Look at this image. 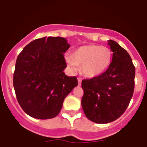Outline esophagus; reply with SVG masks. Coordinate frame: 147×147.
Listing matches in <instances>:
<instances>
[{
	"mask_svg": "<svg viewBox=\"0 0 147 147\" xmlns=\"http://www.w3.org/2000/svg\"><path fill=\"white\" fill-rule=\"evenodd\" d=\"M78 86H81V79H78Z\"/></svg>",
	"mask_w": 147,
	"mask_h": 147,
	"instance_id": "1",
	"label": "esophagus"
}]
</instances>
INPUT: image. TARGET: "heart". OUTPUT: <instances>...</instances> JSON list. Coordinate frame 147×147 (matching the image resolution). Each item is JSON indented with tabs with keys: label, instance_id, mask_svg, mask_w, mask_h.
Listing matches in <instances>:
<instances>
[{
	"label": "heart",
	"instance_id": "heart-1",
	"mask_svg": "<svg viewBox=\"0 0 147 147\" xmlns=\"http://www.w3.org/2000/svg\"><path fill=\"white\" fill-rule=\"evenodd\" d=\"M112 52L109 48L96 44H89L74 50L66 61L73 69L75 65L81 66V72L86 78H95L106 72L112 61Z\"/></svg>",
	"mask_w": 147,
	"mask_h": 147
}]
</instances>
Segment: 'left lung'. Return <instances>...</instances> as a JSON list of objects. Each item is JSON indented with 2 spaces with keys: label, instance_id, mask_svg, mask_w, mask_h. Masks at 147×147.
Returning a JSON list of instances; mask_svg holds the SVG:
<instances>
[{
  "label": "left lung",
  "instance_id": "1",
  "mask_svg": "<svg viewBox=\"0 0 147 147\" xmlns=\"http://www.w3.org/2000/svg\"><path fill=\"white\" fill-rule=\"evenodd\" d=\"M113 52L109 68L95 78L81 83V106L86 118L97 123H107L120 118L133 95L135 68L128 52L117 42L109 40Z\"/></svg>",
  "mask_w": 147,
  "mask_h": 147
}]
</instances>
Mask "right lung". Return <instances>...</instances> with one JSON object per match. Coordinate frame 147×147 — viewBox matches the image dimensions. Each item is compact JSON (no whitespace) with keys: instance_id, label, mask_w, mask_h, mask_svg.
<instances>
[{"instance_id":"right-lung-1","label":"right lung","mask_w":147,"mask_h":147,"mask_svg":"<svg viewBox=\"0 0 147 147\" xmlns=\"http://www.w3.org/2000/svg\"><path fill=\"white\" fill-rule=\"evenodd\" d=\"M69 47L65 38L44 37L29 43L18 56L13 86L18 101L28 115L55 118L64 98L78 86L77 78L63 72V54Z\"/></svg>"}]
</instances>
